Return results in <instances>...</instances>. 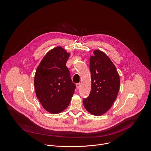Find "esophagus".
<instances>
[{"label": "esophagus", "instance_id": "esophagus-1", "mask_svg": "<svg viewBox=\"0 0 151 151\" xmlns=\"http://www.w3.org/2000/svg\"><path fill=\"white\" fill-rule=\"evenodd\" d=\"M81 83L76 84V88H77L78 89H79V88H80V87H81Z\"/></svg>", "mask_w": 151, "mask_h": 151}]
</instances>
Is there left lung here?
Wrapping results in <instances>:
<instances>
[{"label": "left lung", "instance_id": "left-lung-1", "mask_svg": "<svg viewBox=\"0 0 151 151\" xmlns=\"http://www.w3.org/2000/svg\"><path fill=\"white\" fill-rule=\"evenodd\" d=\"M93 53L90 58L91 91L83 103L91 115L101 116L111 108L116 99L120 82L116 67L108 56L99 50Z\"/></svg>", "mask_w": 151, "mask_h": 151}]
</instances>
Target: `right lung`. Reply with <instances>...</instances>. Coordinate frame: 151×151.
Here are the masks:
<instances>
[{
    "mask_svg": "<svg viewBox=\"0 0 151 151\" xmlns=\"http://www.w3.org/2000/svg\"><path fill=\"white\" fill-rule=\"evenodd\" d=\"M69 54L60 46L51 49L35 72L36 97L43 108L52 114H59L67 108L76 88L66 66Z\"/></svg>",
    "mask_w": 151,
    "mask_h": 151,
    "instance_id": "right-lung-1",
    "label": "right lung"
}]
</instances>
